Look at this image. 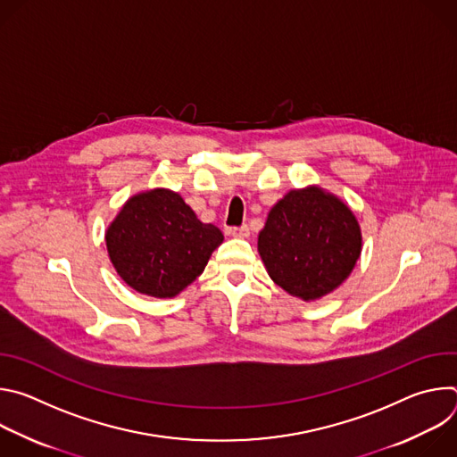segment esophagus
<instances>
[{"label":"esophagus","mask_w":457,"mask_h":457,"mask_svg":"<svg viewBox=\"0 0 457 457\" xmlns=\"http://www.w3.org/2000/svg\"><path fill=\"white\" fill-rule=\"evenodd\" d=\"M229 233H231L233 237H238V238H245V237H249V226H247V224H242V226H233V228H229Z\"/></svg>","instance_id":"1"}]
</instances>
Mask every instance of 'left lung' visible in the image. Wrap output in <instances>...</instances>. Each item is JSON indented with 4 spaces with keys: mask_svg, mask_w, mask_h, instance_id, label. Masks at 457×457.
Wrapping results in <instances>:
<instances>
[{
    "mask_svg": "<svg viewBox=\"0 0 457 457\" xmlns=\"http://www.w3.org/2000/svg\"><path fill=\"white\" fill-rule=\"evenodd\" d=\"M360 251L356 217L320 187L289 191L258 235V253L273 282L305 302L337 289L351 275Z\"/></svg>",
    "mask_w": 457,
    "mask_h": 457,
    "instance_id": "1",
    "label": "left lung"
}]
</instances>
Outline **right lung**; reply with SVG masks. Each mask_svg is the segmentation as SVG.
Segmentation results:
<instances>
[{
    "label": "right lung",
    "mask_w": 457,
    "mask_h": 457,
    "mask_svg": "<svg viewBox=\"0 0 457 457\" xmlns=\"http://www.w3.org/2000/svg\"><path fill=\"white\" fill-rule=\"evenodd\" d=\"M224 235L204 224L170 189L129 199L106 231V247L120 278L136 291L171 298L197 278Z\"/></svg>",
    "instance_id": "1"
}]
</instances>
